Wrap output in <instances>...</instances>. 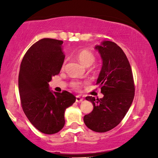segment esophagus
<instances>
[{"label": "esophagus", "mask_w": 158, "mask_h": 158, "mask_svg": "<svg viewBox=\"0 0 158 158\" xmlns=\"http://www.w3.org/2000/svg\"><path fill=\"white\" fill-rule=\"evenodd\" d=\"M75 101H76L77 103H81L82 101H83V98H81V96H76V99H75Z\"/></svg>", "instance_id": "34e87169"}]
</instances>
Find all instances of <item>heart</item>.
Listing matches in <instances>:
<instances>
[{
	"mask_svg": "<svg viewBox=\"0 0 158 158\" xmlns=\"http://www.w3.org/2000/svg\"><path fill=\"white\" fill-rule=\"evenodd\" d=\"M77 58L79 62L85 67H90L92 65L96 60L94 54L88 49H83V50L80 51L77 55ZM71 85L72 87L77 89L80 88L81 83L79 82H73L71 83Z\"/></svg>",
	"mask_w": 158,
	"mask_h": 158,
	"instance_id": "b5f03b06",
	"label": "heart"
}]
</instances>
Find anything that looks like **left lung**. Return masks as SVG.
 I'll use <instances>...</instances> for the list:
<instances>
[{
  "label": "left lung",
  "mask_w": 158,
  "mask_h": 158,
  "mask_svg": "<svg viewBox=\"0 0 158 158\" xmlns=\"http://www.w3.org/2000/svg\"><path fill=\"white\" fill-rule=\"evenodd\" d=\"M102 60L96 85L101 87L102 98L87 96L94 109L84 116L86 127L96 132H106L122 122L135 96V85L130 64L120 47L111 41L95 46Z\"/></svg>",
  "instance_id": "obj_1"
}]
</instances>
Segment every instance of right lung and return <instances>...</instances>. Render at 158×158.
Instances as JSON below:
<instances>
[{"label": "right lung", "instance_id": "1", "mask_svg": "<svg viewBox=\"0 0 158 158\" xmlns=\"http://www.w3.org/2000/svg\"><path fill=\"white\" fill-rule=\"evenodd\" d=\"M63 42L44 38L32 45L25 54L19 75V90L23 111L31 124L41 132L52 135L63 128L64 111L75 97L57 93L49 82L58 75L64 62Z\"/></svg>", "mask_w": 158, "mask_h": 158}]
</instances>
